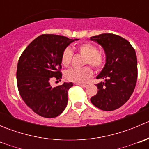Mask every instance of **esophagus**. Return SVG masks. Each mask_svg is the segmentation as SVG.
Segmentation results:
<instances>
[{"label":"esophagus","instance_id":"esophagus-1","mask_svg":"<svg viewBox=\"0 0 149 149\" xmlns=\"http://www.w3.org/2000/svg\"><path fill=\"white\" fill-rule=\"evenodd\" d=\"M76 85L80 86L81 87H83V88H85V87L86 86V84H78V83H76Z\"/></svg>","mask_w":149,"mask_h":149}]
</instances>
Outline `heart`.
I'll list each match as a JSON object with an SVG mask.
<instances>
[{"label": "heart", "instance_id": "obj_1", "mask_svg": "<svg viewBox=\"0 0 149 149\" xmlns=\"http://www.w3.org/2000/svg\"><path fill=\"white\" fill-rule=\"evenodd\" d=\"M76 49L81 55L86 58L85 63L92 66L95 69H100L104 64V58L98 52L97 47L91 43H83L77 47ZM73 51L70 47H67L63 52L61 57V63L64 66H68L70 63ZM92 74V71L88 67L83 68H71L66 73V78L71 81L82 84L86 82L87 79Z\"/></svg>", "mask_w": 149, "mask_h": 149}]
</instances>
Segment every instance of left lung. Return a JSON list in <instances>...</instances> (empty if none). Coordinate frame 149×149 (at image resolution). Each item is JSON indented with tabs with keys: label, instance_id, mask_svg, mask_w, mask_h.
<instances>
[{
	"label": "left lung",
	"instance_id": "1",
	"mask_svg": "<svg viewBox=\"0 0 149 149\" xmlns=\"http://www.w3.org/2000/svg\"><path fill=\"white\" fill-rule=\"evenodd\" d=\"M90 40L102 47L106 56L105 65L97 76L104 81L96 84L99 90L91 102L102 110H115L134 91L138 76L136 51L125 39L110 33L94 36Z\"/></svg>",
	"mask_w": 149,
	"mask_h": 149
}]
</instances>
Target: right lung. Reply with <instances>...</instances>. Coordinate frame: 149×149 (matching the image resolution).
Masks as SVG:
<instances>
[{"label": "right lung", "instance_id": "obj_1", "mask_svg": "<svg viewBox=\"0 0 149 149\" xmlns=\"http://www.w3.org/2000/svg\"><path fill=\"white\" fill-rule=\"evenodd\" d=\"M79 39L56 34H42L34 39L21 55L16 71L22 100L35 113L47 118L61 115L68 104V90L73 83L52 87V79H61V57L68 46Z\"/></svg>", "mask_w": 149, "mask_h": 149}]
</instances>
